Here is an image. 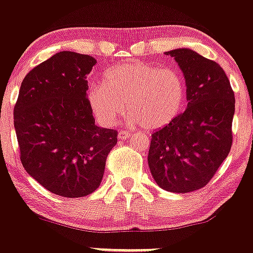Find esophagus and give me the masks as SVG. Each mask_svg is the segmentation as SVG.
<instances>
[{
    "label": "esophagus",
    "mask_w": 253,
    "mask_h": 253,
    "mask_svg": "<svg viewBox=\"0 0 253 253\" xmlns=\"http://www.w3.org/2000/svg\"><path fill=\"white\" fill-rule=\"evenodd\" d=\"M130 135H132V133L128 132V130L121 129L120 132H119L118 138H119V140H126V139H128Z\"/></svg>",
    "instance_id": "obj_1"
}]
</instances>
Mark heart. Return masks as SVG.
Segmentation results:
<instances>
[{
	"instance_id": "heart-1",
	"label": "heart",
	"mask_w": 253,
	"mask_h": 253,
	"mask_svg": "<svg viewBox=\"0 0 253 253\" xmlns=\"http://www.w3.org/2000/svg\"><path fill=\"white\" fill-rule=\"evenodd\" d=\"M184 101L178 72L143 62L113 66L103 74L102 84L88 91L90 109L106 127L114 126L126 108L129 120L144 129L163 128L178 117Z\"/></svg>"
}]
</instances>
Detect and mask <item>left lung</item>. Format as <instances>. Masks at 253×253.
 I'll use <instances>...</instances> for the list:
<instances>
[{"label": "left lung", "instance_id": "obj_1", "mask_svg": "<svg viewBox=\"0 0 253 253\" xmlns=\"http://www.w3.org/2000/svg\"><path fill=\"white\" fill-rule=\"evenodd\" d=\"M183 72L188 106L152 134L147 156L153 179L171 193L201 189L232 146L234 92L219 64L190 48L165 52Z\"/></svg>", "mask_w": 253, "mask_h": 253}]
</instances>
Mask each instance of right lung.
I'll return each instance as SVG.
<instances>
[{"mask_svg": "<svg viewBox=\"0 0 253 253\" xmlns=\"http://www.w3.org/2000/svg\"><path fill=\"white\" fill-rule=\"evenodd\" d=\"M96 60L62 51L26 75L14 107L21 163L51 193L82 197L100 185L118 132L95 125L86 77Z\"/></svg>", "mask_w": 253, "mask_h": 253, "instance_id": "add662e5", "label": "right lung"}]
</instances>
